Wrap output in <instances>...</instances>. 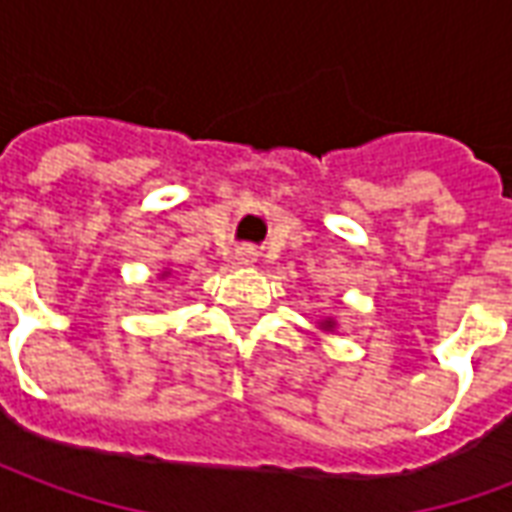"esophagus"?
Returning <instances> with one entry per match:
<instances>
[{"mask_svg": "<svg viewBox=\"0 0 512 512\" xmlns=\"http://www.w3.org/2000/svg\"><path fill=\"white\" fill-rule=\"evenodd\" d=\"M235 260H238L241 266H252V263H257V249L255 246H238V249H235Z\"/></svg>", "mask_w": 512, "mask_h": 512, "instance_id": "34e87169", "label": "esophagus"}]
</instances>
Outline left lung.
I'll use <instances>...</instances> for the list:
<instances>
[{
    "instance_id": "left-lung-1",
    "label": "left lung",
    "mask_w": 512,
    "mask_h": 512,
    "mask_svg": "<svg viewBox=\"0 0 512 512\" xmlns=\"http://www.w3.org/2000/svg\"><path fill=\"white\" fill-rule=\"evenodd\" d=\"M318 329H323V332H334V329H337V321H332V318H323V321H318Z\"/></svg>"
}]
</instances>
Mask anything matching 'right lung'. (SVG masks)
Wrapping results in <instances>:
<instances>
[{
  "label": "right lung",
  "instance_id": "right-lung-1",
  "mask_svg": "<svg viewBox=\"0 0 512 512\" xmlns=\"http://www.w3.org/2000/svg\"><path fill=\"white\" fill-rule=\"evenodd\" d=\"M169 274H172V271H169V268H164V271H161V274H158V279H164V277H169Z\"/></svg>",
  "mask_w": 512,
  "mask_h": 512
}]
</instances>
